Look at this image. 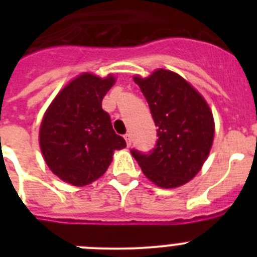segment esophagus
I'll return each instance as SVG.
<instances>
[{
  "label": "esophagus",
  "mask_w": 257,
  "mask_h": 257,
  "mask_svg": "<svg viewBox=\"0 0 257 257\" xmlns=\"http://www.w3.org/2000/svg\"><path fill=\"white\" fill-rule=\"evenodd\" d=\"M123 138H124V140H126L127 147H130V145H131V134L130 133H126L123 135Z\"/></svg>",
  "instance_id": "1"
}]
</instances>
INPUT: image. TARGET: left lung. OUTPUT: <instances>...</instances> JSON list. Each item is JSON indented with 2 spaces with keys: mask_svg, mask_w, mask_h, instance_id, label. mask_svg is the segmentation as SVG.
Masks as SVG:
<instances>
[{
  "mask_svg": "<svg viewBox=\"0 0 257 257\" xmlns=\"http://www.w3.org/2000/svg\"><path fill=\"white\" fill-rule=\"evenodd\" d=\"M158 127L148 153L131 149L147 178L161 188H176L198 174L213 140V118L205 99L179 74L158 69L134 78Z\"/></svg>",
  "mask_w": 257,
  "mask_h": 257,
  "instance_id": "1",
  "label": "left lung"
}]
</instances>
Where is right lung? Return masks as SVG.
I'll return each mask as SVG.
<instances>
[{
	"label": "right lung",
	"instance_id": "right-lung-1",
	"mask_svg": "<svg viewBox=\"0 0 257 257\" xmlns=\"http://www.w3.org/2000/svg\"><path fill=\"white\" fill-rule=\"evenodd\" d=\"M115 79L83 73L68 83L47 109L40 145L47 166L61 180L83 187L108 169L113 152L126 147L101 101Z\"/></svg>",
	"mask_w": 257,
	"mask_h": 257
}]
</instances>
